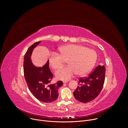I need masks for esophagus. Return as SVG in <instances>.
I'll list each match as a JSON object with an SVG mask.
<instances>
[{
	"label": "esophagus",
	"instance_id": "34e87169",
	"mask_svg": "<svg viewBox=\"0 0 128 128\" xmlns=\"http://www.w3.org/2000/svg\"><path fill=\"white\" fill-rule=\"evenodd\" d=\"M68 81V80H66V81H63V83L64 84H65V83H67Z\"/></svg>",
	"mask_w": 128,
	"mask_h": 128
}]
</instances>
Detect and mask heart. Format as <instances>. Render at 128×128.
Masks as SVG:
<instances>
[{
    "label": "heart",
    "mask_w": 128,
    "mask_h": 128,
    "mask_svg": "<svg viewBox=\"0 0 128 128\" xmlns=\"http://www.w3.org/2000/svg\"><path fill=\"white\" fill-rule=\"evenodd\" d=\"M59 54H50L49 64L54 69L60 68L66 60L69 64L56 72L57 79L68 80L74 74L82 76L86 74L94 66L97 54L93 50L78 44H67L59 49Z\"/></svg>",
    "instance_id": "obj_1"
}]
</instances>
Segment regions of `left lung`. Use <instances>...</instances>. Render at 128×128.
Instances as JSON below:
<instances>
[{"label":"left lung","instance_id":"obj_1","mask_svg":"<svg viewBox=\"0 0 128 128\" xmlns=\"http://www.w3.org/2000/svg\"><path fill=\"white\" fill-rule=\"evenodd\" d=\"M104 65L98 66L86 77L80 78L74 95L78 101L87 103L96 98L103 88L105 76Z\"/></svg>","mask_w":128,"mask_h":128}]
</instances>
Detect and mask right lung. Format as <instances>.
Segmentation results:
<instances>
[{"label": "right lung", "instance_id": "right-lung-1", "mask_svg": "<svg viewBox=\"0 0 128 128\" xmlns=\"http://www.w3.org/2000/svg\"><path fill=\"white\" fill-rule=\"evenodd\" d=\"M40 42H35L27 50L24 58V74L28 88L36 98L44 103H50L58 97V90L63 83L58 81L54 84H48L52 79L53 75L49 68V61L42 67L35 66L31 56L34 48Z\"/></svg>", "mask_w": 128, "mask_h": 128}]
</instances>
